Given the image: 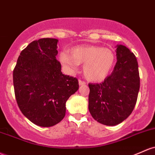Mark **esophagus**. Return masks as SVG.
Segmentation results:
<instances>
[{
  "label": "esophagus",
  "mask_w": 155,
  "mask_h": 155,
  "mask_svg": "<svg viewBox=\"0 0 155 155\" xmlns=\"http://www.w3.org/2000/svg\"><path fill=\"white\" fill-rule=\"evenodd\" d=\"M79 84L80 86L81 85H84V84H86V82H85V81L81 80V79H79Z\"/></svg>",
  "instance_id": "esophagus-1"
}]
</instances>
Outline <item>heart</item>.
I'll return each instance as SVG.
<instances>
[{"label": "heart", "instance_id": "1", "mask_svg": "<svg viewBox=\"0 0 155 155\" xmlns=\"http://www.w3.org/2000/svg\"><path fill=\"white\" fill-rule=\"evenodd\" d=\"M59 59L69 72H75L79 64H84V76L90 81H102L113 70L115 54L111 49L96 45L73 48L71 53L61 51Z\"/></svg>", "mask_w": 155, "mask_h": 155}]
</instances>
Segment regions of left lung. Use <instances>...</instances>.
Segmentation results:
<instances>
[{
    "mask_svg": "<svg viewBox=\"0 0 155 155\" xmlns=\"http://www.w3.org/2000/svg\"><path fill=\"white\" fill-rule=\"evenodd\" d=\"M113 71L100 84H89L88 108L92 117L104 125L115 126L133 111L140 89L138 64L135 54L116 45Z\"/></svg>",
    "mask_w": 155,
    "mask_h": 155,
    "instance_id": "left-lung-1",
    "label": "left lung"
}]
</instances>
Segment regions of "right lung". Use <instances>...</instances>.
Returning <instances> with one entry per match:
<instances>
[{"mask_svg":"<svg viewBox=\"0 0 155 155\" xmlns=\"http://www.w3.org/2000/svg\"><path fill=\"white\" fill-rule=\"evenodd\" d=\"M58 40L31 42L20 53L13 71L17 103L20 111L37 126L49 127L65 115L66 101L79 89L77 79L62 74L56 59Z\"/></svg>","mask_w":155,"mask_h":155,"instance_id":"add662e5","label":"right lung"}]
</instances>
